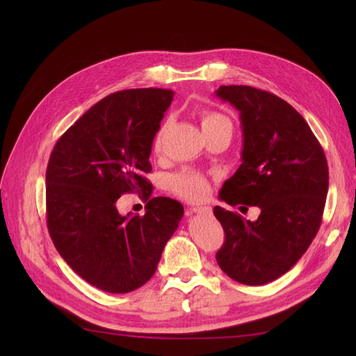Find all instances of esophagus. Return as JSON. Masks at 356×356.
<instances>
[{
  "label": "esophagus",
  "mask_w": 356,
  "mask_h": 356,
  "mask_svg": "<svg viewBox=\"0 0 356 356\" xmlns=\"http://www.w3.org/2000/svg\"><path fill=\"white\" fill-rule=\"evenodd\" d=\"M191 212L195 213H207V215H211L212 213V209L209 207H195L191 208Z\"/></svg>",
  "instance_id": "34e87169"
}]
</instances>
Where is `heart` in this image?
<instances>
[{"label":"heart","mask_w":356,"mask_h":356,"mask_svg":"<svg viewBox=\"0 0 356 356\" xmlns=\"http://www.w3.org/2000/svg\"><path fill=\"white\" fill-rule=\"evenodd\" d=\"M199 118H200L202 131L207 138L217 132L225 131V129L232 131V122L227 117L217 111L202 110L199 114ZM169 126H170V120H165L157 129V132L154 135V141H153V148L156 153H159L161 149V145H163V138L168 132ZM170 187L178 196L184 197L187 200H200L203 197H207L208 195L209 181L207 179V177L199 174V172L182 170L178 175H175L170 179Z\"/></svg>","instance_id":"heart-1"}]
</instances>
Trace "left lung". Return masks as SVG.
Masks as SVG:
<instances>
[{
	"instance_id": "obj_1",
	"label": "left lung",
	"mask_w": 356,
	"mask_h": 356,
	"mask_svg": "<svg viewBox=\"0 0 356 356\" xmlns=\"http://www.w3.org/2000/svg\"><path fill=\"white\" fill-rule=\"evenodd\" d=\"M217 96L241 113L242 163L224 182L225 203L258 207L255 221L221 207L213 215L225 241L221 270L243 285H264L285 275L321 227L328 191V165L300 113L279 96L251 86H221Z\"/></svg>"
}]
</instances>
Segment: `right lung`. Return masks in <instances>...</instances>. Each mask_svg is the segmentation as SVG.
<instances>
[{
    "label": "right lung",
    "mask_w": 356,
    "mask_h": 356,
    "mask_svg": "<svg viewBox=\"0 0 356 356\" xmlns=\"http://www.w3.org/2000/svg\"><path fill=\"white\" fill-rule=\"evenodd\" d=\"M169 89H129L105 96L53 147L46 170L49 234L60 257L86 282L124 294L154 275L178 229L184 207L153 197L145 175ZM126 192L149 201L144 216L122 218L116 199Z\"/></svg>",
    "instance_id": "1"
}]
</instances>
